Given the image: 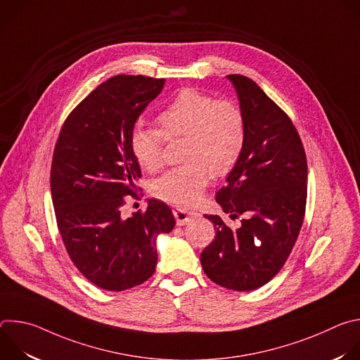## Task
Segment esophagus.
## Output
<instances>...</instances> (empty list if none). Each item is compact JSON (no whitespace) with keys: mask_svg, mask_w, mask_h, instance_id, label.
Segmentation results:
<instances>
[{"mask_svg":"<svg viewBox=\"0 0 360 360\" xmlns=\"http://www.w3.org/2000/svg\"><path fill=\"white\" fill-rule=\"evenodd\" d=\"M174 217L176 219V224L179 226H182V225L191 222L192 219L198 218V214L196 212H188V211H185L182 208H174Z\"/></svg>","mask_w":360,"mask_h":360,"instance_id":"1","label":"esophagus"}]
</instances>
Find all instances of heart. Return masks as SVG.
<instances>
[{"mask_svg": "<svg viewBox=\"0 0 360 360\" xmlns=\"http://www.w3.org/2000/svg\"><path fill=\"white\" fill-rule=\"evenodd\" d=\"M160 131L138 125L131 134V150L138 165L157 172L164 164V138L185 136V164L152 184L153 196L178 207H191L211 178L229 175L238 165L246 142L242 110L231 99L184 88L158 114Z\"/></svg>", "mask_w": 360, "mask_h": 360, "instance_id": "obj_1", "label": "heart"}]
</instances>
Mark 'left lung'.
<instances>
[{"label": "left lung", "instance_id": "8db88e82", "mask_svg": "<svg viewBox=\"0 0 360 360\" xmlns=\"http://www.w3.org/2000/svg\"><path fill=\"white\" fill-rule=\"evenodd\" d=\"M246 122L242 157L217 193L233 228L219 215H205L215 239L200 253L207 276L245 292L268 283L283 268L299 236L307 196V164L300 136L275 102L245 75H228Z\"/></svg>", "mask_w": 360, "mask_h": 360}]
</instances>
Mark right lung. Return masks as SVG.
Returning <instances> with one entry per match:
<instances>
[{
	"label": "right lung",
	"mask_w": 360,
	"mask_h": 360,
	"mask_svg": "<svg viewBox=\"0 0 360 360\" xmlns=\"http://www.w3.org/2000/svg\"><path fill=\"white\" fill-rule=\"evenodd\" d=\"M164 78L115 75L98 85L67 117L51 164V195L64 246L94 285L121 292L155 272V240L175 226L171 208L149 199L146 211L121 214L136 198L141 168L131 134Z\"/></svg>",
	"instance_id": "right-lung-1"
}]
</instances>
